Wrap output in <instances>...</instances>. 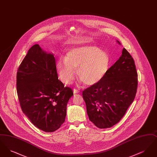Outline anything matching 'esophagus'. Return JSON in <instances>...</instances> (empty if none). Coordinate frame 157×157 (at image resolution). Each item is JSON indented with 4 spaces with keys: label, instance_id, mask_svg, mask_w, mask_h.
<instances>
[{
    "label": "esophagus",
    "instance_id": "obj_1",
    "mask_svg": "<svg viewBox=\"0 0 157 157\" xmlns=\"http://www.w3.org/2000/svg\"><path fill=\"white\" fill-rule=\"evenodd\" d=\"M79 91L76 89H74V94H77V93H79Z\"/></svg>",
    "mask_w": 157,
    "mask_h": 157
}]
</instances>
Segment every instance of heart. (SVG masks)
<instances>
[{"instance_id": "1", "label": "heart", "mask_w": 157, "mask_h": 157, "mask_svg": "<svg viewBox=\"0 0 157 157\" xmlns=\"http://www.w3.org/2000/svg\"><path fill=\"white\" fill-rule=\"evenodd\" d=\"M109 63L106 53L95 46H85L69 51L65 59L58 60L56 69L60 79L66 85L74 81L76 69L78 76L84 84L92 86L104 78Z\"/></svg>"}]
</instances>
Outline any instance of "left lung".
<instances>
[{"label":"left lung","mask_w":157,"mask_h":157,"mask_svg":"<svg viewBox=\"0 0 157 157\" xmlns=\"http://www.w3.org/2000/svg\"><path fill=\"white\" fill-rule=\"evenodd\" d=\"M137 86L134 60L124 48L119 59L108 69L104 78L82 92L90 121L99 128L117 124L133 102Z\"/></svg>","instance_id":"left-lung-1"}]
</instances>
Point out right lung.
Instances as JSON below:
<instances>
[{
	"label": "right lung",
	"instance_id": "obj_1",
	"mask_svg": "<svg viewBox=\"0 0 157 157\" xmlns=\"http://www.w3.org/2000/svg\"><path fill=\"white\" fill-rule=\"evenodd\" d=\"M16 90L23 112L35 127L52 132L65 122L73 91L58 79L53 55L37 44L30 48L18 67Z\"/></svg>",
	"mask_w": 157,
	"mask_h": 157
}]
</instances>
